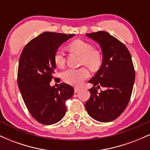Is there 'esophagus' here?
I'll return each mask as SVG.
<instances>
[{
    "mask_svg": "<svg viewBox=\"0 0 150 150\" xmlns=\"http://www.w3.org/2000/svg\"><path fill=\"white\" fill-rule=\"evenodd\" d=\"M80 88H79V87H75V89H74V91H75V92L76 93L78 92V91H80Z\"/></svg>",
    "mask_w": 150,
    "mask_h": 150,
    "instance_id": "esophagus-1",
    "label": "esophagus"
}]
</instances>
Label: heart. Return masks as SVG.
I'll list each match as a JSON object with an SVG mask.
<instances>
[{
	"label": "heart",
	"instance_id": "heart-1",
	"mask_svg": "<svg viewBox=\"0 0 150 150\" xmlns=\"http://www.w3.org/2000/svg\"><path fill=\"white\" fill-rule=\"evenodd\" d=\"M69 49L73 52L78 53L81 56L80 64L85 65L91 70L97 69L101 63V54L97 49L88 42L82 40H75L70 43ZM55 64L58 67L64 65L65 58L62 50L58 49L54 55ZM89 73L86 68H80L77 69L68 68L62 73V78L66 83L72 85H80L84 80L89 77Z\"/></svg>",
	"mask_w": 150,
	"mask_h": 150
}]
</instances>
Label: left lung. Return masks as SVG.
Returning a JSON list of instances; mask_svg holds the SVG:
<instances>
[{
	"instance_id": "8db88e82",
	"label": "left lung",
	"mask_w": 150,
	"mask_h": 150,
	"mask_svg": "<svg viewBox=\"0 0 150 150\" xmlns=\"http://www.w3.org/2000/svg\"><path fill=\"white\" fill-rule=\"evenodd\" d=\"M86 36L99 44L103 58L100 68L89 81L94 87L89 89L91 95L85 108L97 121H112L123 112L131 97L135 77L131 55L123 43L108 32L99 31ZM100 86L105 90L98 93Z\"/></svg>"
}]
</instances>
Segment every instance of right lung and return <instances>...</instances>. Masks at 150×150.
I'll return each instance as SVG.
<instances>
[{
	"instance_id": "right-lung-1",
	"label": "right lung",
	"mask_w": 150,
	"mask_h": 150,
	"mask_svg": "<svg viewBox=\"0 0 150 150\" xmlns=\"http://www.w3.org/2000/svg\"><path fill=\"white\" fill-rule=\"evenodd\" d=\"M75 36L46 32L31 40L19 61L18 87L32 117L44 125L60 121L66 112L65 101L73 97L74 89L61 83L50 85L56 67L54 55L63 43Z\"/></svg>"
}]
</instances>
